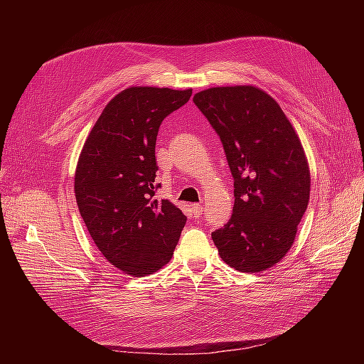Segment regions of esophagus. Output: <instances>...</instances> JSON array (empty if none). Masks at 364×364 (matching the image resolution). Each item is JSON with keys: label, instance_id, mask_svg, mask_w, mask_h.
I'll return each mask as SVG.
<instances>
[{"label": "esophagus", "instance_id": "obj_1", "mask_svg": "<svg viewBox=\"0 0 364 364\" xmlns=\"http://www.w3.org/2000/svg\"><path fill=\"white\" fill-rule=\"evenodd\" d=\"M191 213H193L194 217H200L202 213H203V209H202V206L199 203H193L191 205Z\"/></svg>", "mask_w": 364, "mask_h": 364}]
</instances>
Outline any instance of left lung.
Returning a JSON list of instances; mask_svg holds the SVG:
<instances>
[{"mask_svg": "<svg viewBox=\"0 0 364 364\" xmlns=\"http://www.w3.org/2000/svg\"><path fill=\"white\" fill-rule=\"evenodd\" d=\"M194 103L223 142L234 176L230 220L213 232L218 255L238 272L278 264L294 243L310 202L311 174L299 135L261 87H208Z\"/></svg>", "mask_w": 364, "mask_h": 364, "instance_id": "1", "label": "left lung"}]
</instances>
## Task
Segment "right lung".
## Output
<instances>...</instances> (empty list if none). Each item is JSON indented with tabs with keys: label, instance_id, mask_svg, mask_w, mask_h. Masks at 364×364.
I'll return each instance as SVG.
<instances>
[{
	"label": "right lung",
	"instance_id": "right-lung-1",
	"mask_svg": "<svg viewBox=\"0 0 364 364\" xmlns=\"http://www.w3.org/2000/svg\"><path fill=\"white\" fill-rule=\"evenodd\" d=\"M188 90L130 86L109 102L82 147L74 173L80 215L102 255L141 278L168 264L186 217L156 200V136L162 119L183 106Z\"/></svg>",
	"mask_w": 364,
	"mask_h": 364
}]
</instances>
